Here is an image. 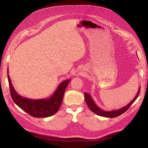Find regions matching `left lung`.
Listing matches in <instances>:
<instances>
[{
	"instance_id": "obj_1",
	"label": "left lung",
	"mask_w": 148,
	"mask_h": 148,
	"mask_svg": "<svg viewBox=\"0 0 148 148\" xmlns=\"http://www.w3.org/2000/svg\"><path fill=\"white\" fill-rule=\"evenodd\" d=\"M140 92V87L139 88L138 91L135 98H134V99L130 102L128 104H127L126 106H125L120 109L111 110V111H104L102 110L101 109H100L99 107L96 104L95 101H93L91 95L88 93L84 92V98H85V101H86V104L89 107V108L90 109V110L92 112H93L94 113H95L98 115L102 116V117H108V118H114L116 117H118V116L122 115V114L125 112L129 109V107L131 106V105L133 104V103L136 101V99H137L139 96Z\"/></svg>"
}]
</instances>
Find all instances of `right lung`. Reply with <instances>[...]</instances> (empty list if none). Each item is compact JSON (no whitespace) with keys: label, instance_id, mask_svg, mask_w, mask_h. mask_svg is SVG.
Instances as JSON below:
<instances>
[{"label":"right lung","instance_id":"right-lung-1","mask_svg":"<svg viewBox=\"0 0 148 148\" xmlns=\"http://www.w3.org/2000/svg\"><path fill=\"white\" fill-rule=\"evenodd\" d=\"M7 77L12 99L19 107L30 115L36 118L50 117L55 114L63 100V97L67 85L70 79H66L60 83L53 95L46 99H31L22 97L18 94L13 88L7 69Z\"/></svg>","mask_w":148,"mask_h":148}]
</instances>
